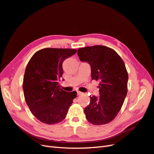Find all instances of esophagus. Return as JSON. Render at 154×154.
Returning a JSON list of instances; mask_svg holds the SVG:
<instances>
[{
	"label": "esophagus",
	"instance_id": "1",
	"mask_svg": "<svg viewBox=\"0 0 154 154\" xmlns=\"http://www.w3.org/2000/svg\"><path fill=\"white\" fill-rule=\"evenodd\" d=\"M83 94V92H80V91H78L77 92V94L79 96V95H81V94Z\"/></svg>",
	"mask_w": 154,
	"mask_h": 154
}]
</instances>
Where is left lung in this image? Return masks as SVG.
<instances>
[{
  "label": "left lung",
  "mask_w": 154,
  "mask_h": 154,
  "mask_svg": "<svg viewBox=\"0 0 154 154\" xmlns=\"http://www.w3.org/2000/svg\"><path fill=\"white\" fill-rule=\"evenodd\" d=\"M78 55L82 62L89 63L92 80L100 81V96H90V104L84 109L86 119L95 125L109 123L117 116L127 94L125 63L114 50L104 45L80 48Z\"/></svg>",
  "instance_id": "left-lung-1"
}]
</instances>
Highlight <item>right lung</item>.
I'll list each match as a JSON object with an SVG mask.
<instances>
[{"label":"right lung","instance_id":"right-lung-1","mask_svg":"<svg viewBox=\"0 0 154 154\" xmlns=\"http://www.w3.org/2000/svg\"><path fill=\"white\" fill-rule=\"evenodd\" d=\"M76 51L71 49H43L35 53L27 63L23 90L27 106L40 122L53 125L66 118L77 92H68L58 88V81L63 72V61Z\"/></svg>","mask_w":154,"mask_h":154}]
</instances>
